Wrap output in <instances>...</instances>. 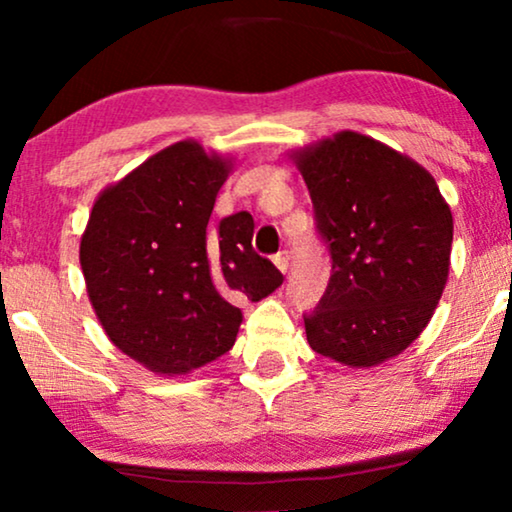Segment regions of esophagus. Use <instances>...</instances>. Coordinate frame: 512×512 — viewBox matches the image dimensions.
<instances>
[{
  "mask_svg": "<svg viewBox=\"0 0 512 512\" xmlns=\"http://www.w3.org/2000/svg\"><path fill=\"white\" fill-rule=\"evenodd\" d=\"M277 265L279 272H286L289 270V251H279V254H275V258H272Z\"/></svg>",
  "mask_w": 512,
  "mask_h": 512,
  "instance_id": "esophagus-1",
  "label": "esophagus"
}]
</instances>
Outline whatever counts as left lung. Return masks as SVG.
<instances>
[{
	"label": "left lung",
	"mask_w": 512,
	"mask_h": 512,
	"mask_svg": "<svg viewBox=\"0 0 512 512\" xmlns=\"http://www.w3.org/2000/svg\"><path fill=\"white\" fill-rule=\"evenodd\" d=\"M331 279L305 314L314 352L370 368L419 338L443 296L452 212L436 179L387 144L345 130L293 153Z\"/></svg>",
	"instance_id": "left-lung-1"
}]
</instances>
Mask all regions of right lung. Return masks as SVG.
<instances>
[{
    "instance_id": "right-lung-1",
    "label": "right lung",
    "mask_w": 512,
    "mask_h": 512,
    "mask_svg": "<svg viewBox=\"0 0 512 512\" xmlns=\"http://www.w3.org/2000/svg\"><path fill=\"white\" fill-rule=\"evenodd\" d=\"M230 160L193 139L144 160L95 200L81 237L88 298L109 340L158 375H186L235 345L240 303L282 272L251 247L254 219L209 228Z\"/></svg>"
}]
</instances>
